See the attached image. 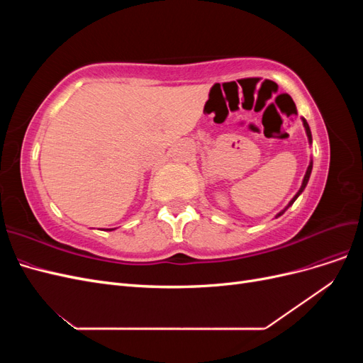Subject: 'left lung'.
Instances as JSON below:
<instances>
[{"mask_svg":"<svg viewBox=\"0 0 363 363\" xmlns=\"http://www.w3.org/2000/svg\"><path fill=\"white\" fill-rule=\"evenodd\" d=\"M303 125H304V128H306V133H307V138H309V142H311V144H312V133H311V128H309V124H307L306 123V119H303ZM312 162H311V164H309V168H307V171H306V175H304V179H303V184H301V188H300V191L298 192H296V195L294 196V199L291 200V203L288 204V207L289 206H292L294 204V201L296 200V199H298V195L304 191V188H306V184H307V182H309V177H311V172H312ZM286 207V208H288ZM286 208H284V211H286ZM284 211H281L277 216H280V215H283L284 213Z\"/></svg>","mask_w":363,"mask_h":363,"instance_id":"left-lung-1","label":"left lung"}]
</instances>
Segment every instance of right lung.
Instances as JSON below:
<instances>
[{
  "mask_svg": "<svg viewBox=\"0 0 363 363\" xmlns=\"http://www.w3.org/2000/svg\"><path fill=\"white\" fill-rule=\"evenodd\" d=\"M112 230H113V228H112Z\"/></svg>",
  "mask_w": 363,
  "mask_h": 363,
  "instance_id": "right-lung-1",
  "label": "right lung"
}]
</instances>
